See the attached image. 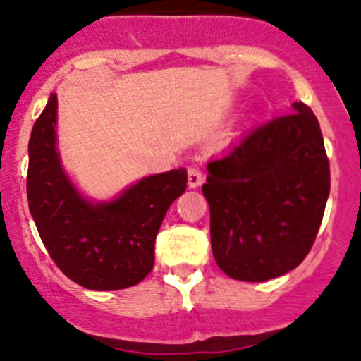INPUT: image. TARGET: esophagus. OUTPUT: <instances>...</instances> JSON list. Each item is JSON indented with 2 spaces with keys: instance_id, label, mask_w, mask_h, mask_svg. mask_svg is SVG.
Instances as JSON below:
<instances>
[{
  "instance_id": "esophagus-1",
  "label": "esophagus",
  "mask_w": 361,
  "mask_h": 361,
  "mask_svg": "<svg viewBox=\"0 0 361 361\" xmlns=\"http://www.w3.org/2000/svg\"><path fill=\"white\" fill-rule=\"evenodd\" d=\"M187 174H188V187L195 188V187H199V185H202L204 174H202L201 167L190 166V167H188V173Z\"/></svg>"
}]
</instances>
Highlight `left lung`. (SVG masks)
I'll use <instances>...</instances> for the list:
<instances>
[{"label":"left lung","mask_w":361,"mask_h":361,"mask_svg":"<svg viewBox=\"0 0 361 361\" xmlns=\"http://www.w3.org/2000/svg\"><path fill=\"white\" fill-rule=\"evenodd\" d=\"M211 248L239 281H267L311 251L330 194V164L307 104L251 129L207 164Z\"/></svg>","instance_id":"left-lung-1"}]
</instances>
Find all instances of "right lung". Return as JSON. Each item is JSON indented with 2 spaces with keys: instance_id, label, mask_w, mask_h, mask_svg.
<instances>
[{
  "instance_id": "obj_1",
  "label": "right lung",
  "mask_w": 361,
  "mask_h": 361,
  "mask_svg": "<svg viewBox=\"0 0 361 361\" xmlns=\"http://www.w3.org/2000/svg\"><path fill=\"white\" fill-rule=\"evenodd\" d=\"M56 116L52 94L29 137L27 201L39 238L57 267L83 288L137 285L154 267L155 238L166 211L187 188V171L143 178L111 202H87L61 167Z\"/></svg>"
}]
</instances>
